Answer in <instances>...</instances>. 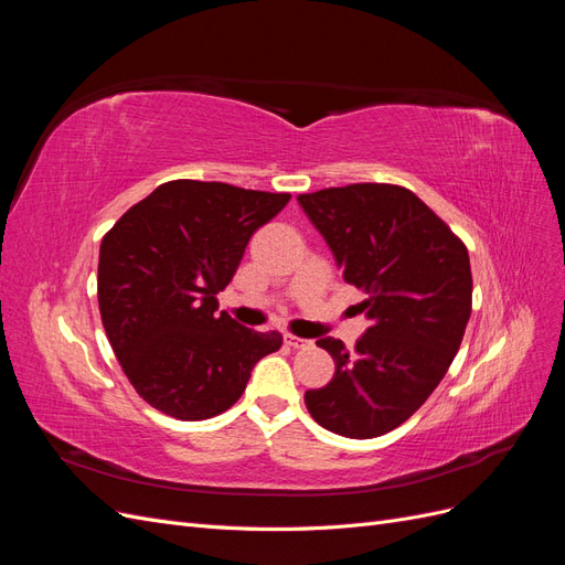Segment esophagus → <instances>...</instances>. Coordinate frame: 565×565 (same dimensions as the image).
<instances>
[{"instance_id":"esophagus-1","label":"esophagus","mask_w":565,"mask_h":565,"mask_svg":"<svg viewBox=\"0 0 565 565\" xmlns=\"http://www.w3.org/2000/svg\"><path fill=\"white\" fill-rule=\"evenodd\" d=\"M285 344L292 347V349H309L311 347V339H301L295 334H285Z\"/></svg>"}]
</instances>
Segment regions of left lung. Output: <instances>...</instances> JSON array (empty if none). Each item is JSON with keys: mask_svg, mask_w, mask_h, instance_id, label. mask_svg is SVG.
I'll use <instances>...</instances> for the list:
<instances>
[{"mask_svg": "<svg viewBox=\"0 0 565 565\" xmlns=\"http://www.w3.org/2000/svg\"><path fill=\"white\" fill-rule=\"evenodd\" d=\"M344 280L365 292L370 328L349 353L318 339L334 377L303 393L332 434L377 438L413 417L446 377L471 316L465 243L403 185L351 183L297 198Z\"/></svg>", "mask_w": 565, "mask_h": 565, "instance_id": "obj_1", "label": "left lung"}]
</instances>
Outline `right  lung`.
I'll use <instances>...</instances> for the list:
<instances>
[{"instance_id": "obj_1", "label": "right lung", "mask_w": 565, "mask_h": 565, "mask_svg": "<svg viewBox=\"0 0 565 565\" xmlns=\"http://www.w3.org/2000/svg\"><path fill=\"white\" fill-rule=\"evenodd\" d=\"M289 193L221 181H167L106 233L98 309L110 347L139 396L183 422L216 417L243 396L254 365L282 347L218 313L249 237Z\"/></svg>"}]
</instances>
